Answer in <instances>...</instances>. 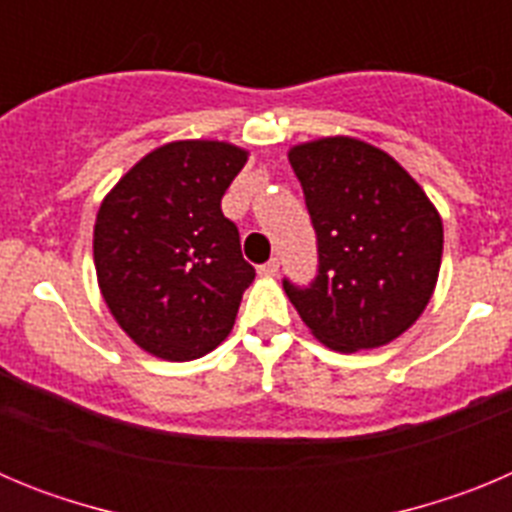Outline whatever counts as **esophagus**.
<instances>
[{
	"label": "esophagus",
	"instance_id": "obj_1",
	"mask_svg": "<svg viewBox=\"0 0 512 512\" xmlns=\"http://www.w3.org/2000/svg\"><path fill=\"white\" fill-rule=\"evenodd\" d=\"M259 274H261V277H277V274H279V261L277 259L266 261L264 266H259Z\"/></svg>",
	"mask_w": 512,
	"mask_h": 512
}]
</instances>
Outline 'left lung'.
<instances>
[{
	"instance_id": "1",
	"label": "left lung",
	"mask_w": 512,
	"mask_h": 512,
	"mask_svg": "<svg viewBox=\"0 0 512 512\" xmlns=\"http://www.w3.org/2000/svg\"><path fill=\"white\" fill-rule=\"evenodd\" d=\"M318 233L310 289L284 282L323 346L354 354L400 338L423 315L441 271L443 223L418 182L382 148L328 135L289 148Z\"/></svg>"
}]
</instances>
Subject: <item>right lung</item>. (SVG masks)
Wrapping results in <instances>:
<instances>
[{
    "label": "right lung",
    "instance_id": "1",
    "mask_svg": "<svg viewBox=\"0 0 512 512\" xmlns=\"http://www.w3.org/2000/svg\"><path fill=\"white\" fill-rule=\"evenodd\" d=\"M248 151L228 140H171L104 194L94 269L130 341L164 361H192L228 338L256 271L220 210Z\"/></svg>",
    "mask_w": 512,
    "mask_h": 512
}]
</instances>
